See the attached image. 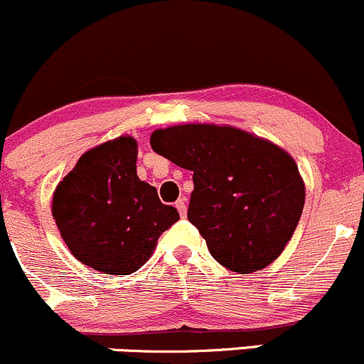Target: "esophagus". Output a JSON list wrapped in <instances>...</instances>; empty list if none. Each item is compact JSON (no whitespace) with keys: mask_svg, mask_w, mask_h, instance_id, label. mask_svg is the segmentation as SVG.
Instances as JSON below:
<instances>
[{"mask_svg":"<svg viewBox=\"0 0 364 364\" xmlns=\"http://www.w3.org/2000/svg\"><path fill=\"white\" fill-rule=\"evenodd\" d=\"M176 209H178V213L181 218H186V198L181 197L176 200Z\"/></svg>","mask_w":364,"mask_h":364,"instance_id":"esophagus-1","label":"esophagus"}]
</instances>
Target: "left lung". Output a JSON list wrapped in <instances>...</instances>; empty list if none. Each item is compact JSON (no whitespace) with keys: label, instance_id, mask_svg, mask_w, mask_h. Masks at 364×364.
<instances>
[{"label":"left lung","instance_id":"obj_1","mask_svg":"<svg viewBox=\"0 0 364 364\" xmlns=\"http://www.w3.org/2000/svg\"><path fill=\"white\" fill-rule=\"evenodd\" d=\"M150 145L193 173L188 221L219 264L247 274L283 252L306 200L297 164L285 150L238 127L215 124L157 129Z\"/></svg>","mask_w":364,"mask_h":364}]
</instances>
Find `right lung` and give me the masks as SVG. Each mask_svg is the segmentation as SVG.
I'll return each instance as SVG.
<instances>
[{"label": "right lung", "mask_w": 364, "mask_h": 364, "mask_svg": "<svg viewBox=\"0 0 364 364\" xmlns=\"http://www.w3.org/2000/svg\"><path fill=\"white\" fill-rule=\"evenodd\" d=\"M138 143L119 136L82 154L62 181L51 214L77 261L105 274L138 271L179 219L136 174Z\"/></svg>", "instance_id": "right-lung-1"}]
</instances>
